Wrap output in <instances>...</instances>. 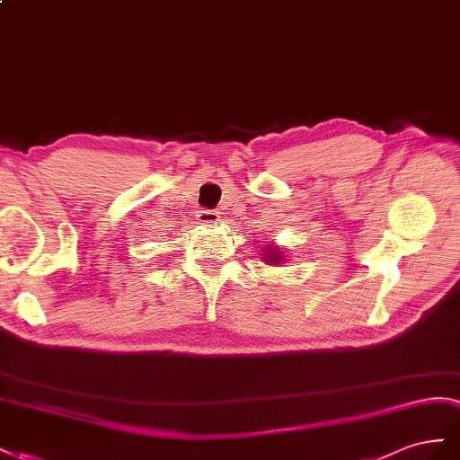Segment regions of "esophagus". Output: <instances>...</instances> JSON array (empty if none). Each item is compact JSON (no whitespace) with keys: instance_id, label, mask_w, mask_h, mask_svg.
Returning <instances> with one entry per match:
<instances>
[{"instance_id":"34e87169","label":"esophagus","mask_w":460,"mask_h":460,"mask_svg":"<svg viewBox=\"0 0 460 460\" xmlns=\"http://www.w3.org/2000/svg\"><path fill=\"white\" fill-rule=\"evenodd\" d=\"M196 217H199V221L204 223V226H216V223L219 221V214L216 212V209H206V208H202Z\"/></svg>"}]
</instances>
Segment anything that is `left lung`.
<instances>
[{"label": "left lung", "instance_id": "1", "mask_svg": "<svg viewBox=\"0 0 460 460\" xmlns=\"http://www.w3.org/2000/svg\"><path fill=\"white\" fill-rule=\"evenodd\" d=\"M268 258V261H271V264H275V261H281L283 258L279 256V248H273V246H270V251H268V254H266Z\"/></svg>", "mask_w": 460, "mask_h": 460}]
</instances>
